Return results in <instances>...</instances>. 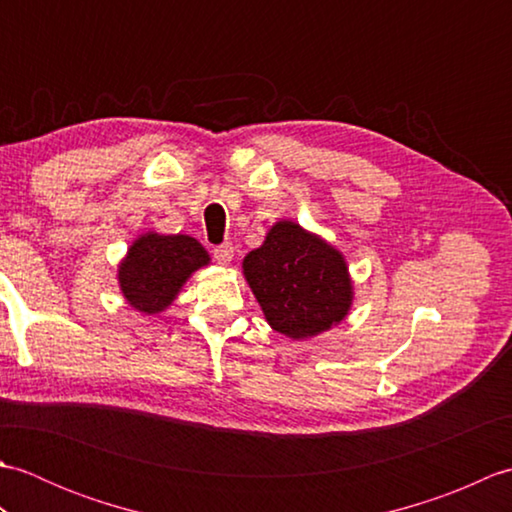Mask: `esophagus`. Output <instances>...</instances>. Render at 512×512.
I'll use <instances>...</instances> for the list:
<instances>
[{
    "label": "esophagus",
    "instance_id": "34e87169",
    "mask_svg": "<svg viewBox=\"0 0 512 512\" xmlns=\"http://www.w3.org/2000/svg\"><path fill=\"white\" fill-rule=\"evenodd\" d=\"M233 253H235V248H233V244H228V242L213 248V257H215L217 264H231Z\"/></svg>",
    "mask_w": 512,
    "mask_h": 512
}]
</instances>
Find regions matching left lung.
I'll use <instances>...</instances> for the list:
<instances>
[{"instance_id": "8db88e82", "label": "left lung", "mask_w": 512, "mask_h": 512, "mask_svg": "<svg viewBox=\"0 0 512 512\" xmlns=\"http://www.w3.org/2000/svg\"><path fill=\"white\" fill-rule=\"evenodd\" d=\"M244 275L273 330L310 339L341 323L352 281L339 250L295 222H277L244 257Z\"/></svg>"}]
</instances>
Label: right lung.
<instances>
[{
    "label": "right lung",
    "instance_id": "add662e5",
    "mask_svg": "<svg viewBox=\"0 0 512 512\" xmlns=\"http://www.w3.org/2000/svg\"><path fill=\"white\" fill-rule=\"evenodd\" d=\"M209 264V253L189 235L147 233L129 248L118 266V281L129 306L156 314L176 299L182 284L200 266Z\"/></svg>",
    "mask_w": 512,
    "mask_h": 512
}]
</instances>
